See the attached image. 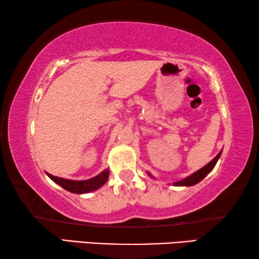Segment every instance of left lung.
<instances>
[{"label":"left lung","instance_id":"8db88e82","mask_svg":"<svg viewBox=\"0 0 259 259\" xmlns=\"http://www.w3.org/2000/svg\"><path fill=\"white\" fill-rule=\"evenodd\" d=\"M221 155H222V151L219 152L218 154H217L216 156H214L213 159H212L211 161H210L208 164H205V165L203 166V168L199 169L198 171L193 172V174L190 175V176H188V177L182 179V181H178V182H176V183H172L174 186H193V185H195V184L200 183V182L202 181V179H203L205 176H207V175L214 168V165H216L217 161L219 160V157H221ZM147 175H148V176L153 177L150 172H147Z\"/></svg>","mask_w":259,"mask_h":259}]
</instances>
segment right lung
Here are the masks:
<instances>
[{"label": "right lung", "mask_w": 259, "mask_h": 259, "mask_svg": "<svg viewBox=\"0 0 259 259\" xmlns=\"http://www.w3.org/2000/svg\"><path fill=\"white\" fill-rule=\"evenodd\" d=\"M48 177H49L51 181H54L56 184H58L65 190L75 193V194H84V193H89L98 190V188L102 187L104 184H106L108 176H109V170L105 169L104 171L97 175L96 177H93L90 179H85V181H72V179H65L61 177H56L52 176V175L48 174Z\"/></svg>", "instance_id": "obj_1"}]
</instances>
